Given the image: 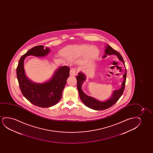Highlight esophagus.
<instances>
[{
  "label": "esophagus",
  "instance_id": "esophagus-1",
  "mask_svg": "<svg viewBox=\"0 0 153 153\" xmlns=\"http://www.w3.org/2000/svg\"><path fill=\"white\" fill-rule=\"evenodd\" d=\"M76 75V71L74 68H72L70 70V75L71 76H74Z\"/></svg>",
  "mask_w": 153,
  "mask_h": 153
}]
</instances>
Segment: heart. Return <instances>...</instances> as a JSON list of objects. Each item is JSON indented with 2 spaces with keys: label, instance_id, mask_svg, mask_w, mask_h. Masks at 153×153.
Segmentation results:
<instances>
[{
  "label": "heart",
  "instance_id": "b5f03b06",
  "mask_svg": "<svg viewBox=\"0 0 153 153\" xmlns=\"http://www.w3.org/2000/svg\"><path fill=\"white\" fill-rule=\"evenodd\" d=\"M98 48L88 45H74L67 46L63 51L64 56L69 59H76L84 56L86 61L96 59L98 55Z\"/></svg>",
  "mask_w": 153,
  "mask_h": 153
}]
</instances>
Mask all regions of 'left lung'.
Instances as JSON below:
<instances>
[{"instance_id":"obj_1","label":"left lung","mask_w":153,"mask_h":153,"mask_svg":"<svg viewBox=\"0 0 153 153\" xmlns=\"http://www.w3.org/2000/svg\"><path fill=\"white\" fill-rule=\"evenodd\" d=\"M105 54L104 56H103V58H105L107 56V55H111L114 54L117 56L119 59L123 63L124 65H125L123 59L121 54L117 52V51H116L112 48L109 45H107V47H105ZM123 77L124 78V81L122 84L121 88L118 90H114L113 91L111 98L108 100L105 101H100L97 100L93 97L88 96L82 90V84H83L84 81L86 80V76L82 72H80L78 73V75L76 77V79L77 81V89L79 92L80 98L85 105L90 109H94L95 110H103L108 109L114 105L123 94V92L125 88L126 77V72Z\"/></svg>"}]
</instances>
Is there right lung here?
<instances>
[{
    "mask_svg": "<svg viewBox=\"0 0 153 153\" xmlns=\"http://www.w3.org/2000/svg\"><path fill=\"white\" fill-rule=\"evenodd\" d=\"M50 51L43 45L33 47L21 57L17 67V79L23 96L33 105L41 108L52 107L61 99L70 69L66 66L59 67L48 82L39 84L32 82L25 75L24 60L30 55L44 56Z\"/></svg>",
    "mask_w": 153,
    "mask_h": 153,
    "instance_id": "right-lung-1",
    "label": "right lung"
}]
</instances>
